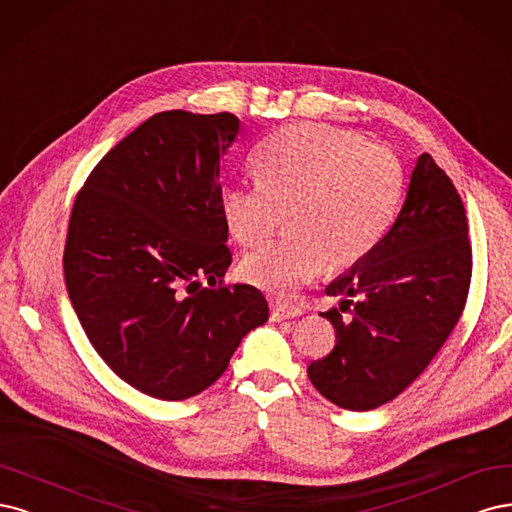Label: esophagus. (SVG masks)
Returning a JSON list of instances; mask_svg holds the SVG:
<instances>
[{"mask_svg": "<svg viewBox=\"0 0 512 512\" xmlns=\"http://www.w3.org/2000/svg\"><path fill=\"white\" fill-rule=\"evenodd\" d=\"M270 308H272V312H270L272 321H285V319H293V317L302 315V310L289 302H272Z\"/></svg>", "mask_w": 512, "mask_h": 512, "instance_id": "obj_1", "label": "esophagus"}]
</instances>
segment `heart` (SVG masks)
<instances>
[{"label":"heart","mask_w":512,"mask_h":512,"mask_svg":"<svg viewBox=\"0 0 512 512\" xmlns=\"http://www.w3.org/2000/svg\"><path fill=\"white\" fill-rule=\"evenodd\" d=\"M261 180L223 189L229 232L244 246L266 242L291 214V234L246 255L244 280L289 293L329 261L344 268L366 257L389 229L404 191V168L391 148L355 131L317 123L280 129L257 153Z\"/></svg>","instance_id":"b5f03b06"}]
</instances>
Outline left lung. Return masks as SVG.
<instances>
[{
	"label": "left lung",
	"mask_w": 512,
	"mask_h": 512,
	"mask_svg": "<svg viewBox=\"0 0 512 512\" xmlns=\"http://www.w3.org/2000/svg\"><path fill=\"white\" fill-rule=\"evenodd\" d=\"M470 276L464 204L451 178L423 153L389 232L325 289L340 298V308L321 312L336 329V346L308 366L310 383L346 410L393 400L447 342Z\"/></svg>",
	"instance_id": "obj_1"
}]
</instances>
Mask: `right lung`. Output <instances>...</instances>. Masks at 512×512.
Masks as SVG:
<instances>
[{
    "mask_svg": "<svg viewBox=\"0 0 512 512\" xmlns=\"http://www.w3.org/2000/svg\"><path fill=\"white\" fill-rule=\"evenodd\" d=\"M238 134L229 112H159L106 153L74 202L70 302L110 370L157 400L202 393L268 321L253 285L200 289L232 263L219 170Z\"/></svg>",
    "mask_w": 512,
    "mask_h": 512,
    "instance_id": "1",
    "label": "right lung"
}]
</instances>
